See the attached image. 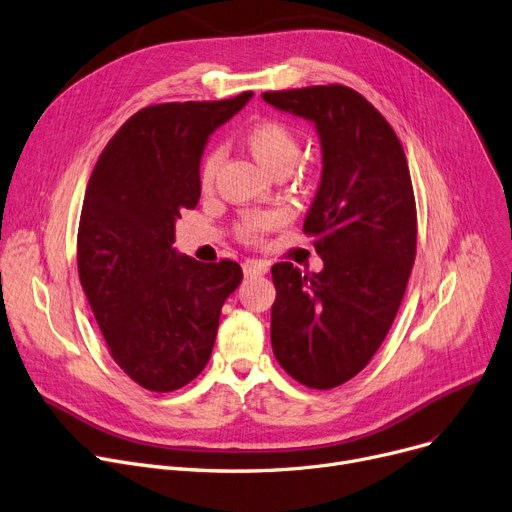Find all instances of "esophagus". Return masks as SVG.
<instances>
[{"instance_id": "34e87169", "label": "esophagus", "mask_w": 512, "mask_h": 512, "mask_svg": "<svg viewBox=\"0 0 512 512\" xmlns=\"http://www.w3.org/2000/svg\"><path fill=\"white\" fill-rule=\"evenodd\" d=\"M270 270V262L266 260H248L244 264V273L246 277H256V275H266Z\"/></svg>"}]
</instances>
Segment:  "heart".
<instances>
[{
	"label": "heart",
	"mask_w": 512,
	"mask_h": 512,
	"mask_svg": "<svg viewBox=\"0 0 512 512\" xmlns=\"http://www.w3.org/2000/svg\"><path fill=\"white\" fill-rule=\"evenodd\" d=\"M244 144L250 150V155L270 173H279V171H291L299 157V142L297 136L289 126L283 122H277V119H264V122L254 124L246 136ZM221 165V153L215 150L210 153L202 165L200 173V182L202 188H210L215 182V175ZM281 223L279 213H270V210H262V213H250L239 223V235L244 239H258L264 231L273 229Z\"/></svg>",
	"instance_id": "1"
}]
</instances>
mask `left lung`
I'll list each match as a JSON object with an SVG mask.
<instances>
[{
    "mask_svg": "<svg viewBox=\"0 0 512 512\" xmlns=\"http://www.w3.org/2000/svg\"><path fill=\"white\" fill-rule=\"evenodd\" d=\"M262 99L314 124L322 148L304 233L324 268L302 275L291 262L273 266V353L297 382L335 388L368 366L407 289L417 239L407 159L386 119L347 86Z\"/></svg>",
    "mask_w": 512,
    "mask_h": 512,
    "instance_id": "left-lung-1",
    "label": "left lung"
}]
</instances>
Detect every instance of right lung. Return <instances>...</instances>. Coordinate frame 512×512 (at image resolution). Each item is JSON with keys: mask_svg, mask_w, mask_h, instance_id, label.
<instances>
[{"mask_svg": "<svg viewBox=\"0 0 512 512\" xmlns=\"http://www.w3.org/2000/svg\"><path fill=\"white\" fill-rule=\"evenodd\" d=\"M250 99L140 109L88 179L80 283L115 364L146 390L171 393L204 370L221 308L244 279L237 262L202 264L173 242L179 213L200 200L208 138Z\"/></svg>", "mask_w": 512, "mask_h": 512, "instance_id": "right-lung-1", "label": "right lung"}]
</instances>
